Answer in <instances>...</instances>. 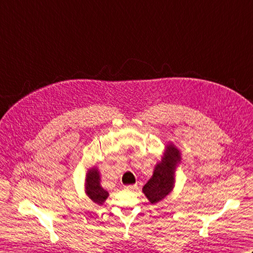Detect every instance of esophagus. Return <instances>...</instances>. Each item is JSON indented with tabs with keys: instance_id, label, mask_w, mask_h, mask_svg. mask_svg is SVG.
<instances>
[{
	"instance_id": "obj_1",
	"label": "esophagus",
	"mask_w": 253,
	"mask_h": 253,
	"mask_svg": "<svg viewBox=\"0 0 253 253\" xmlns=\"http://www.w3.org/2000/svg\"><path fill=\"white\" fill-rule=\"evenodd\" d=\"M125 189H128V190H136V189H138V185L135 184V185H128V186H125Z\"/></svg>"
}]
</instances>
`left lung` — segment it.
<instances>
[{
	"instance_id": "8db88e82",
	"label": "left lung",
	"mask_w": 253,
	"mask_h": 253,
	"mask_svg": "<svg viewBox=\"0 0 253 253\" xmlns=\"http://www.w3.org/2000/svg\"><path fill=\"white\" fill-rule=\"evenodd\" d=\"M177 161H179V151L173 146H169L162 161L155 166L151 179L142 188L143 193L151 203L161 201L170 192Z\"/></svg>"
}]
</instances>
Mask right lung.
<instances>
[{
	"label": "right lung",
	"instance_id": "1",
	"mask_svg": "<svg viewBox=\"0 0 253 253\" xmlns=\"http://www.w3.org/2000/svg\"><path fill=\"white\" fill-rule=\"evenodd\" d=\"M85 192L93 202L102 204L105 200L109 193L100 186V175L98 169H92L87 176V184H85Z\"/></svg>",
	"mask_w": 253,
	"mask_h": 253
}]
</instances>
